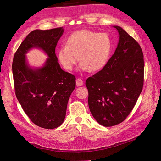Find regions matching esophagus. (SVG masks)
<instances>
[{"instance_id": "obj_1", "label": "esophagus", "mask_w": 161, "mask_h": 161, "mask_svg": "<svg viewBox=\"0 0 161 161\" xmlns=\"http://www.w3.org/2000/svg\"><path fill=\"white\" fill-rule=\"evenodd\" d=\"M76 85L77 86H80L83 85V81L80 79H76Z\"/></svg>"}]
</instances>
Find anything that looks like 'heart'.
Returning <instances> with one entry per match:
<instances>
[{"label": "heart", "instance_id": "1", "mask_svg": "<svg viewBox=\"0 0 161 161\" xmlns=\"http://www.w3.org/2000/svg\"><path fill=\"white\" fill-rule=\"evenodd\" d=\"M111 49L112 42L107 33L80 30L71 34L66 45L60 48L58 59L64 69L70 71L79 57L80 70L97 72L107 64Z\"/></svg>", "mask_w": 161, "mask_h": 161}]
</instances>
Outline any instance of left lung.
I'll return each instance as SVG.
<instances>
[{
	"mask_svg": "<svg viewBox=\"0 0 161 161\" xmlns=\"http://www.w3.org/2000/svg\"><path fill=\"white\" fill-rule=\"evenodd\" d=\"M114 53L104 67L86 80L88 107L93 117L104 126L122 123L132 111L142 90V49L120 26Z\"/></svg>",
	"mask_w": 161,
	"mask_h": 161,
	"instance_id": "left-lung-1",
	"label": "left lung"
}]
</instances>
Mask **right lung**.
Instances as JSON below:
<instances>
[{"instance_id": "1", "label": "right lung", "mask_w": 161, "mask_h": 161, "mask_svg": "<svg viewBox=\"0 0 161 161\" xmlns=\"http://www.w3.org/2000/svg\"><path fill=\"white\" fill-rule=\"evenodd\" d=\"M63 27L35 30L27 35L15 53L12 65L16 97L25 113L36 125L57 128L64 122L69 97L76 86L75 76L60 68L55 48ZM40 48L47 54L44 65L32 68L25 54Z\"/></svg>"}]
</instances>
